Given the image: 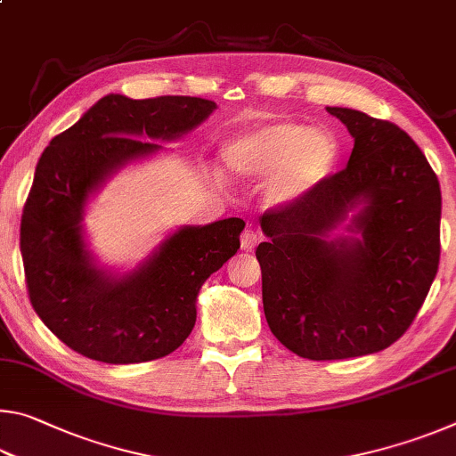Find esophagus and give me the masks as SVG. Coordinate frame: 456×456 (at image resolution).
I'll use <instances>...</instances> for the list:
<instances>
[{"mask_svg": "<svg viewBox=\"0 0 456 456\" xmlns=\"http://www.w3.org/2000/svg\"><path fill=\"white\" fill-rule=\"evenodd\" d=\"M257 241H259V235H257L256 229H245L241 233V249L251 251L253 247L257 245Z\"/></svg>", "mask_w": 456, "mask_h": 456, "instance_id": "34e87169", "label": "esophagus"}]
</instances>
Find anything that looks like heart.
I'll use <instances>...</instances> for the list:
<instances>
[{"label":"heart","mask_w":456,"mask_h":456,"mask_svg":"<svg viewBox=\"0 0 456 456\" xmlns=\"http://www.w3.org/2000/svg\"><path fill=\"white\" fill-rule=\"evenodd\" d=\"M339 144L330 130L302 122H265L237 134L223 149L231 173L267 179V200L289 205L320 187L334 171Z\"/></svg>","instance_id":"heart-1"}]
</instances>
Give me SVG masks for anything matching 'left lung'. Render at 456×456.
<instances>
[{
    "label": "left lung",
    "mask_w": 456,
    "mask_h": 456,
    "mask_svg": "<svg viewBox=\"0 0 456 456\" xmlns=\"http://www.w3.org/2000/svg\"><path fill=\"white\" fill-rule=\"evenodd\" d=\"M354 138L348 167L261 217L256 256L269 330L307 360L380 352L404 334L441 259V184L403 128L328 106ZM344 226L346 236L333 231Z\"/></svg>",
    "instance_id": "obj_1"
}]
</instances>
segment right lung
<instances>
[{"label":"right lung","instance_id":"add662e5","mask_svg":"<svg viewBox=\"0 0 456 456\" xmlns=\"http://www.w3.org/2000/svg\"><path fill=\"white\" fill-rule=\"evenodd\" d=\"M213 100L108 94L37 160L21 215L20 249L29 302L68 348L106 364L163 358L189 338L207 277L239 249L243 219L183 225L130 272L96 264L84 241L92 195L120 168L195 130Z\"/></svg>","mask_w":456,"mask_h":456}]
</instances>
